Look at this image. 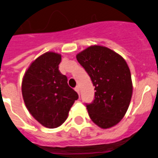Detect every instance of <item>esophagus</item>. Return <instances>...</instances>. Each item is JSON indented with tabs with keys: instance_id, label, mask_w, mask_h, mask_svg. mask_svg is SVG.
Here are the masks:
<instances>
[{
	"instance_id": "esophagus-1",
	"label": "esophagus",
	"mask_w": 158,
	"mask_h": 158,
	"mask_svg": "<svg viewBox=\"0 0 158 158\" xmlns=\"http://www.w3.org/2000/svg\"><path fill=\"white\" fill-rule=\"evenodd\" d=\"M75 91H76L78 94H80V87H79V86H77L76 88H75Z\"/></svg>"
}]
</instances>
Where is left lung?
<instances>
[{
  "label": "left lung",
  "instance_id": "obj_1",
  "mask_svg": "<svg viewBox=\"0 0 158 158\" xmlns=\"http://www.w3.org/2000/svg\"><path fill=\"white\" fill-rule=\"evenodd\" d=\"M95 86V99L86 106L89 118L102 129L124 118L133 94V83L125 59L107 47L94 44L77 54Z\"/></svg>",
  "mask_w": 158,
  "mask_h": 158
}]
</instances>
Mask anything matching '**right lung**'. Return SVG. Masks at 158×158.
Returning <instances> with one entry per match:
<instances>
[{
  "instance_id": "1",
  "label": "right lung",
  "mask_w": 158,
  "mask_h": 158,
  "mask_svg": "<svg viewBox=\"0 0 158 158\" xmlns=\"http://www.w3.org/2000/svg\"><path fill=\"white\" fill-rule=\"evenodd\" d=\"M61 55L47 52L34 60L23 77L21 91L27 110L43 126L62 125L78 94L59 70Z\"/></svg>"
}]
</instances>
